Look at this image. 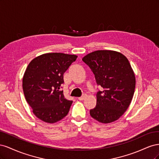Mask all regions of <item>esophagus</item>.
Masks as SVG:
<instances>
[{"mask_svg": "<svg viewBox=\"0 0 159 159\" xmlns=\"http://www.w3.org/2000/svg\"><path fill=\"white\" fill-rule=\"evenodd\" d=\"M86 97H87V95H86V94H84V95L81 96V97L78 98V99H79L80 101H83L85 98H86Z\"/></svg>", "mask_w": 159, "mask_h": 159, "instance_id": "esophagus-1", "label": "esophagus"}]
</instances>
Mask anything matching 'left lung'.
<instances>
[{
	"label": "left lung",
	"mask_w": 159,
	"mask_h": 159,
	"mask_svg": "<svg viewBox=\"0 0 159 159\" xmlns=\"http://www.w3.org/2000/svg\"><path fill=\"white\" fill-rule=\"evenodd\" d=\"M82 60L103 88L96 94L97 104L90 110V115L102 123L115 121L126 111L135 89V75L128 59L119 52L97 50Z\"/></svg>",
	"instance_id": "1"
}]
</instances>
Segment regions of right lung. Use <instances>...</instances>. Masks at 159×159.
Instances as JSON below:
<instances>
[{"mask_svg":"<svg viewBox=\"0 0 159 159\" xmlns=\"http://www.w3.org/2000/svg\"><path fill=\"white\" fill-rule=\"evenodd\" d=\"M78 56L64 53H47L34 58L22 78L27 103L36 117L48 123L60 121L68 115L72 101L60 91L64 74Z\"/></svg>","mask_w":159,"mask_h":159,"instance_id":"add662e5","label":"right lung"}]
</instances>
